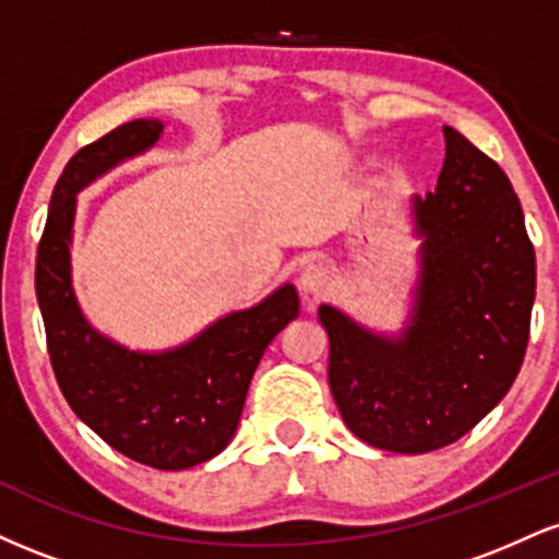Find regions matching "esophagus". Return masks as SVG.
<instances>
[{
  "instance_id": "obj_1",
  "label": "esophagus",
  "mask_w": 559,
  "mask_h": 559,
  "mask_svg": "<svg viewBox=\"0 0 559 559\" xmlns=\"http://www.w3.org/2000/svg\"><path fill=\"white\" fill-rule=\"evenodd\" d=\"M299 284H301V288H305L307 294L318 297V294H323L325 288H329L331 275H329V271H325L323 265H310L305 273H301Z\"/></svg>"
}]
</instances>
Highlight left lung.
Here are the masks:
<instances>
[{
	"instance_id": "8db88e82",
	"label": "left lung",
	"mask_w": 559,
	"mask_h": 559,
	"mask_svg": "<svg viewBox=\"0 0 559 559\" xmlns=\"http://www.w3.org/2000/svg\"><path fill=\"white\" fill-rule=\"evenodd\" d=\"M439 183L415 199L423 275L400 338L320 307L329 383L349 431L378 449L423 454L471 431L521 373L536 297V254L510 178L444 126Z\"/></svg>"
}]
</instances>
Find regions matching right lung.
<instances>
[{"label":"right lung","mask_w":559,"mask_h":559,"mask_svg":"<svg viewBox=\"0 0 559 559\" xmlns=\"http://www.w3.org/2000/svg\"><path fill=\"white\" fill-rule=\"evenodd\" d=\"M159 133V120H131L70 157L38 241L36 297L55 378L73 413L126 457L157 471H183L228 447L260 357L297 318L299 299L297 288L281 286L163 355L128 352L83 320L70 286L75 191L120 159L150 150Z\"/></svg>","instance_id":"obj_1"}]
</instances>
